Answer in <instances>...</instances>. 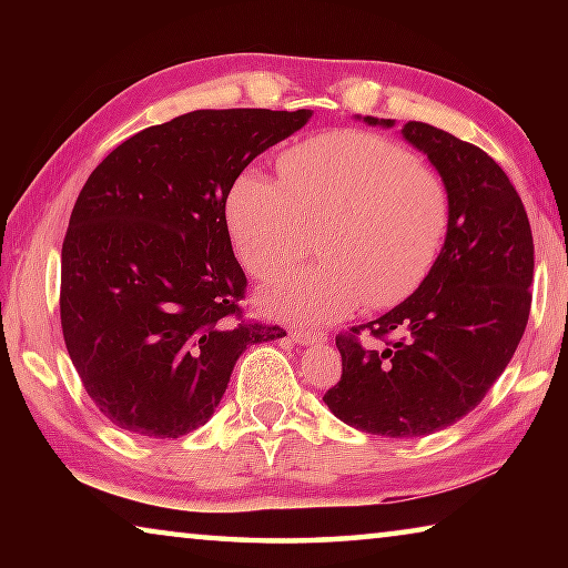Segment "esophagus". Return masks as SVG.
Returning a JSON list of instances; mask_svg holds the SVG:
<instances>
[{
    "label": "esophagus",
    "instance_id": "34e87169",
    "mask_svg": "<svg viewBox=\"0 0 568 568\" xmlns=\"http://www.w3.org/2000/svg\"><path fill=\"white\" fill-rule=\"evenodd\" d=\"M291 338L297 343V345H313V343H321L325 335L323 333H315V331H293Z\"/></svg>",
    "mask_w": 568,
    "mask_h": 568
}]
</instances>
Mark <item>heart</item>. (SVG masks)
<instances>
[{"label": "heart", "mask_w": 568, "mask_h": 568, "mask_svg": "<svg viewBox=\"0 0 568 568\" xmlns=\"http://www.w3.org/2000/svg\"><path fill=\"white\" fill-rule=\"evenodd\" d=\"M281 180L243 172L227 195L230 235L257 281L301 263L321 235L323 263L263 293L273 315L323 323L363 301L390 307L434 271L448 233V190L398 142L363 130L315 134L283 152Z\"/></svg>", "instance_id": "1"}]
</instances>
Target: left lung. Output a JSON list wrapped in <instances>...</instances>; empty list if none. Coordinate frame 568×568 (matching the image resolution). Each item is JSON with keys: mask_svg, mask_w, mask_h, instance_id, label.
<instances>
[{"mask_svg": "<svg viewBox=\"0 0 568 568\" xmlns=\"http://www.w3.org/2000/svg\"><path fill=\"white\" fill-rule=\"evenodd\" d=\"M400 134L444 180L448 233L418 291L361 325L398 341L365 351L355 335H338L343 376L323 400L363 434L418 438L474 410L514 358L531 311L534 237L516 187L484 150L426 122H406Z\"/></svg>", "mask_w": 568, "mask_h": 568, "instance_id": "1", "label": "left lung"}]
</instances>
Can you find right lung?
<instances>
[{
	"label": "right lung",
	"mask_w": 568,
	"mask_h": 568,
	"mask_svg": "<svg viewBox=\"0 0 568 568\" xmlns=\"http://www.w3.org/2000/svg\"><path fill=\"white\" fill-rule=\"evenodd\" d=\"M313 110H195L104 158L62 245V333L88 396L114 426L180 438L205 426L247 345L283 338L240 321L245 273L225 200L261 152Z\"/></svg>",
	"instance_id": "add662e5"
}]
</instances>
